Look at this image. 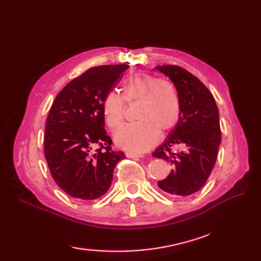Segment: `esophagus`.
<instances>
[{
  "instance_id": "esophagus-1",
  "label": "esophagus",
  "mask_w": 261,
  "mask_h": 261,
  "mask_svg": "<svg viewBox=\"0 0 261 261\" xmlns=\"http://www.w3.org/2000/svg\"><path fill=\"white\" fill-rule=\"evenodd\" d=\"M126 156L127 158H133V159H138V158H143V154H136V153H132V152H126Z\"/></svg>"
}]
</instances>
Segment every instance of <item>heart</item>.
<instances>
[{
  "instance_id": "b5f03b06",
  "label": "heart",
  "mask_w": 261,
  "mask_h": 261,
  "mask_svg": "<svg viewBox=\"0 0 261 261\" xmlns=\"http://www.w3.org/2000/svg\"><path fill=\"white\" fill-rule=\"evenodd\" d=\"M123 98L127 103L139 101L138 122L123 126L115 134V144L132 153H143L151 148L162 133L173 129L180 117V99L175 86L148 73L129 76L123 85ZM109 91L102 102V112L111 129L120 127L124 120V100Z\"/></svg>"
}]
</instances>
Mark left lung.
<instances>
[{
	"mask_svg": "<svg viewBox=\"0 0 261 261\" xmlns=\"http://www.w3.org/2000/svg\"><path fill=\"white\" fill-rule=\"evenodd\" d=\"M155 69L170 78L180 99L177 125L152 153L172 167L158 186L173 196H188L206 184L215 167L221 143L219 110L207 87L186 69L176 65Z\"/></svg>",
	"mask_w": 261,
	"mask_h": 261,
	"instance_id": "left-lung-1",
	"label": "left lung"
}]
</instances>
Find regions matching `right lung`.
<instances>
[{"label":"right lung","instance_id":"1","mask_svg":"<svg viewBox=\"0 0 261 261\" xmlns=\"http://www.w3.org/2000/svg\"><path fill=\"white\" fill-rule=\"evenodd\" d=\"M127 68L125 64L89 68L60 91L50 109L44 156L55 183L74 198L93 200L105 195L115 165L125 158L111 149L102 102Z\"/></svg>","mask_w":261,"mask_h":261}]
</instances>
